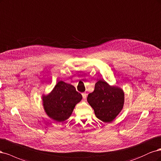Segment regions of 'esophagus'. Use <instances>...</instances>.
Wrapping results in <instances>:
<instances>
[{
	"label": "esophagus",
	"instance_id": "34e87169",
	"mask_svg": "<svg viewBox=\"0 0 161 161\" xmlns=\"http://www.w3.org/2000/svg\"><path fill=\"white\" fill-rule=\"evenodd\" d=\"M82 97H83V98H84V100H86V98L87 97V94H86V93H83V94H82Z\"/></svg>",
	"mask_w": 161,
	"mask_h": 161
}]
</instances>
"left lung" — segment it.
I'll use <instances>...</instances> for the list:
<instances>
[{"instance_id": "8db88e82", "label": "left lung", "mask_w": 161, "mask_h": 161, "mask_svg": "<svg viewBox=\"0 0 161 161\" xmlns=\"http://www.w3.org/2000/svg\"><path fill=\"white\" fill-rule=\"evenodd\" d=\"M87 100L99 120L110 123L122 110L124 92L120 87L109 85L103 80H99L96 83L94 91L88 94Z\"/></svg>"}]
</instances>
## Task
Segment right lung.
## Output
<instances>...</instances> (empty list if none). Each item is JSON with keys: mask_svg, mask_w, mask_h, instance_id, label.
Returning <instances> with one entry per match:
<instances>
[{"mask_svg": "<svg viewBox=\"0 0 161 161\" xmlns=\"http://www.w3.org/2000/svg\"><path fill=\"white\" fill-rule=\"evenodd\" d=\"M82 99L74 86L59 81L47 95H43L44 110L50 118L56 122H64L68 119L77 103Z\"/></svg>", "mask_w": 161, "mask_h": 161, "instance_id": "obj_1", "label": "right lung"}]
</instances>
